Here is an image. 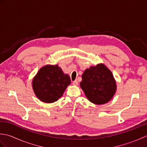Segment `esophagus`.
<instances>
[{
  "mask_svg": "<svg viewBox=\"0 0 147 147\" xmlns=\"http://www.w3.org/2000/svg\"><path fill=\"white\" fill-rule=\"evenodd\" d=\"M78 82H77V80H75V81H74V82H73V85H78Z\"/></svg>",
  "mask_w": 147,
  "mask_h": 147,
  "instance_id": "esophagus-1",
  "label": "esophagus"
}]
</instances>
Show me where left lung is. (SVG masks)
Returning a JSON list of instances; mask_svg holds the SVG:
<instances>
[{
  "mask_svg": "<svg viewBox=\"0 0 147 147\" xmlns=\"http://www.w3.org/2000/svg\"><path fill=\"white\" fill-rule=\"evenodd\" d=\"M80 87L89 101L96 105L104 104L113 97L117 85L113 74L104 64H98L84 71Z\"/></svg>",
  "mask_w": 147,
  "mask_h": 147,
  "instance_id": "1",
  "label": "left lung"
}]
</instances>
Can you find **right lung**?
I'll list each match as a JSON object with an SVG mask.
<instances>
[{
    "mask_svg": "<svg viewBox=\"0 0 147 147\" xmlns=\"http://www.w3.org/2000/svg\"><path fill=\"white\" fill-rule=\"evenodd\" d=\"M70 84L69 76L58 65L47 64L40 68L32 80L35 95L45 103L57 101Z\"/></svg>",
    "mask_w": 147,
    "mask_h": 147,
    "instance_id": "1",
    "label": "right lung"
}]
</instances>
